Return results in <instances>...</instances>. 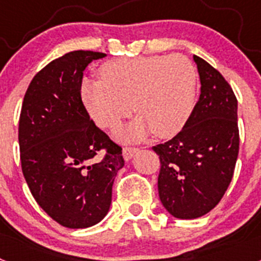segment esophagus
I'll list each match as a JSON object with an SVG mask.
<instances>
[{
    "instance_id": "obj_1",
    "label": "esophagus",
    "mask_w": 261,
    "mask_h": 261,
    "mask_svg": "<svg viewBox=\"0 0 261 261\" xmlns=\"http://www.w3.org/2000/svg\"><path fill=\"white\" fill-rule=\"evenodd\" d=\"M136 151H137V149H136V147H130V146L123 147V156H124V159H125V161H129V159H130L133 155H135Z\"/></svg>"
}]
</instances>
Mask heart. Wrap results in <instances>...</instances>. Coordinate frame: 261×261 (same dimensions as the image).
I'll return each mask as SVG.
<instances>
[{
  "instance_id": "1",
  "label": "heart",
  "mask_w": 261,
  "mask_h": 261,
  "mask_svg": "<svg viewBox=\"0 0 261 261\" xmlns=\"http://www.w3.org/2000/svg\"><path fill=\"white\" fill-rule=\"evenodd\" d=\"M99 74L102 81L84 80L82 102L94 121L107 129L129 116L133 105L141 119L117 130L125 140H142L150 130L159 138L172 137L195 108L197 73L180 55L112 60L99 69Z\"/></svg>"
}]
</instances>
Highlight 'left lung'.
Returning a JSON list of instances; mask_svg holds the SVG:
<instances>
[{"instance_id":"1","label":"left lung","mask_w":261,"mask_h":261,"mask_svg":"<svg viewBox=\"0 0 261 261\" xmlns=\"http://www.w3.org/2000/svg\"><path fill=\"white\" fill-rule=\"evenodd\" d=\"M201 94L180 132L153 146L159 155V199L180 220H193L216 206L234 175L239 153L238 100L220 71L193 56Z\"/></svg>"}]
</instances>
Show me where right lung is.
<instances>
[{
  "label": "right lung",
  "instance_id": "add662e5",
  "mask_svg": "<svg viewBox=\"0 0 261 261\" xmlns=\"http://www.w3.org/2000/svg\"><path fill=\"white\" fill-rule=\"evenodd\" d=\"M105 56L73 50L50 61L32 78L20 111L23 176L40 208L69 229L105 218L124 166L121 147L94 124L81 96L84 70Z\"/></svg>",
  "mask_w": 261,
  "mask_h": 261
}]
</instances>
